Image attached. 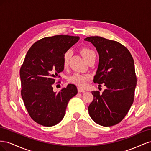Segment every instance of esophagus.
<instances>
[{
    "label": "esophagus",
    "instance_id": "esophagus-1",
    "mask_svg": "<svg viewBox=\"0 0 151 151\" xmlns=\"http://www.w3.org/2000/svg\"><path fill=\"white\" fill-rule=\"evenodd\" d=\"M77 90H78L79 93H85V90L82 89L81 88H77Z\"/></svg>",
    "mask_w": 151,
    "mask_h": 151
}]
</instances>
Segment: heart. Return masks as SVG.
Listing matches in <instances>:
<instances>
[{"label":"heart","mask_w":151,"mask_h":151,"mask_svg":"<svg viewBox=\"0 0 151 151\" xmlns=\"http://www.w3.org/2000/svg\"><path fill=\"white\" fill-rule=\"evenodd\" d=\"M94 52L92 50H91L88 48H83L81 50V53L83 57L86 59V60L88 59L91 55L94 53ZM70 56V52L68 51L66 52L65 54L63 55V65L64 67H66L68 64V62H69ZM90 79V76L88 74H80L78 73H75V74L70 76L68 77V83L71 84H75L81 88H84L87 84H88V81Z\"/></svg>","instance_id":"heart-1"}]
</instances>
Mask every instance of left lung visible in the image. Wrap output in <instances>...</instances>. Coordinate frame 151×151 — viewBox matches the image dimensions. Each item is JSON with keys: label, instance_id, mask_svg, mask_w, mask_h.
Segmentation results:
<instances>
[{"label": "left lung", "instance_id": "obj_1", "mask_svg": "<svg viewBox=\"0 0 151 151\" xmlns=\"http://www.w3.org/2000/svg\"><path fill=\"white\" fill-rule=\"evenodd\" d=\"M99 54V63L94 83L104 84L101 94L92 91L94 99L88 107L91 118L98 125L111 127L120 123L133 104L137 84L134 61L125 47L116 41L100 36L84 39Z\"/></svg>", "mask_w": 151, "mask_h": 151}]
</instances>
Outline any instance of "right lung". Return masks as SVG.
Listing matches in <instances>:
<instances>
[{
  "instance_id": "right-lung-1",
  "label": "right lung",
  "mask_w": 151,
  "mask_h": 151,
  "mask_svg": "<svg viewBox=\"0 0 151 151\" xmlns=\"http://www.w3.org/2000/svg\"><path fill=\"white\" fill-rule=\"evenodd\" d=\"M79 40V36L55 35L35 42L26 53L20 68L21 96L29 116L45 127L57 125L64 117L69 100L77 94L69 84L58 93L52 84L63 70V55Z\"/></svg>"
}]
</instances>
